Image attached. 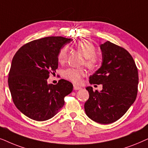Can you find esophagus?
Here are the masks:
<instances>
[{"label":"esophagus","instance_id":"esophagus-1","mask_svg":"<svg viewBox=\"0 0 148 148\" xmlns=\"http://www.w3.org/2000/svg\"><path fill=\"white\" fill-rule=\"evenodd\" d=\"M81 87L79 86H77V85H75V84H74V90H80L81 89Z\"/></svg>","mask_w":148,"mask_h":148}]
</instances>
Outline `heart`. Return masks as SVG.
<instances>
[{"instance_id": "obj_1", "label": "heart", "mask_w": 148, "mask_h": 148, "mask_svg": "<svg viewBox=\"0 0 148 148\" xmlns=\"http://www.w3.org/2000/svg\"><path fill=\"white\" fill-rule=\"evenodd\" d=\"M75 47L85 58L84 65L88 68L92 70L97 66L99 59L96 56V49L91 42L88 40H80L76 42ZM68 48L62 47L58 53V61L61 64L66 62L68 57ZM85 76V71L83 69L67 68L64 71V76L73 83L79 84L82 81V77Z\"/></svg>"}]
</instances>
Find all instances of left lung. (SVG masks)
Here are the masks:
<instances>
[{
  "mask_svg": "<svg viewBox=\"0 0 148 148\" xmlns=\"http://www.w3.org/2000/svg\"><path fill=\"white\" fill-rule=\"evenodd\" d=\"M102 64L89 77L91 84L103 86L101 91L86 89L89 98L84 103L88 117L96 123L110 124L118 121L135 101L139 83L138 70L131 54L110 41L100 45Z\"/></svg>",
  "mask_w": 148,
  "mask_h": 148,
  "instance_id": "1",
  "label": "left lung"
}]
</instances>
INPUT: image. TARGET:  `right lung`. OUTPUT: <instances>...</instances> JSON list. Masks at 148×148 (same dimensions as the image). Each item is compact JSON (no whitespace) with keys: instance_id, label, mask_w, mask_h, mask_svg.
<instances>
[{"instance_id":"add662e5","label":"right lung","mask_w":148,"mask_h":148,"mask_svg":"<svg viewBox=\"0 0 148 148\" xmlns=\"http://www.w3.org/2000/svg\"><path fill=\"white\" fill-rule=\"evenodd\" d=\"M72 40L45 37L24 45L13 57L8 78L9 90L17 109L29 119L45 121L53 118L72 91V84L64 79L57 84L47 83L49 75L58 68L59 51Z\"/></svg>"}]
</instances>
